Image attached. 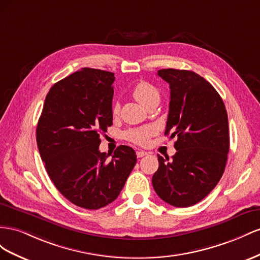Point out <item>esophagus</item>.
Wrapping results in <instances>:
<instances>
[{"mask_svg": "<svg viewBox=\"0 0 260 260\" xmlns=\"http://www.w3.org/2000/svg\"><path fill=\"white\" fill-rule=\"evenodd\" d=\"M148 153L146 152V151H142V150H138V151H136V155H137V158H143V157H145V155H147Z\"/></svg>", "mask_w": 260, "mask_h": 260, "instance_id": "obj_1", "label": "esophagus"}]
</instances>
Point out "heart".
Returning <instances> with one entry per match:
<instances>
[{
	"label": "heart",
	"mask_w": 260,
	"mask_h": 260,
	"mask_svg": "<svg viewBox=\"0 0 260 260\" xmlns=\"http://www.w3.org/2000/svg\"><path fill=\"white\" fill-rule=\"evenodd\" d=\"M132 94L140 105L146 108L150 106L151 103L160 101V93L158 89L146 80H142L138 84H136L135 87L133 88ZM118 112H120V103L116 101L112 106V115L116 116ZM155 133H157V128L154 126L146 125L143 126V127L131 128L126 131L124 136L132 143L139 146H145L149 142V138L153 136Z\"/></svg>",
	"instance_id": "b5f03b06"
}]
</instances>
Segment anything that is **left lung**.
Segmentation results:
<instances>
[{
	"label": "left lung",
	"mask_w": 260,
	"mask_h": 260,
	"mask_svg": "<svg viewBox=\"0 0 260 260\" xmlns=\"http://www.w3.org/2000/svg\"><path fill=\"white\" fill-rule=\"evenodd\" d=\"M158 76L170 85L165 134L177 140L171 161L158 154L152 185L163 202L184 208L203 200L224 172L230 142L228 114L220 94L198 74L168 69L158 71Z\"/></svg>",
	"instance_id": "obj_1"
}]
</instances>
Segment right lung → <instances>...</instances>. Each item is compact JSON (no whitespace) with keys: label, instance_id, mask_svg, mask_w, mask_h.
<instances>
[{"label":"right lung","instance_id":"obj_1","mask_svg":"<svg viewBox=\"0 0 260 260\" xmlns=\"http://www.w3.org/2000/svg\"><path fill=\"white\" fill-rule=\"evenodd\" d=\"M114 74L84 68L49 90L37 125V145L58 191L81 208L94 210L120 195L136 165V153L120 146L99 151L100 133L112 125Z\"/></svg>","mask_w":260,"mask_h":260}]
</instances>
